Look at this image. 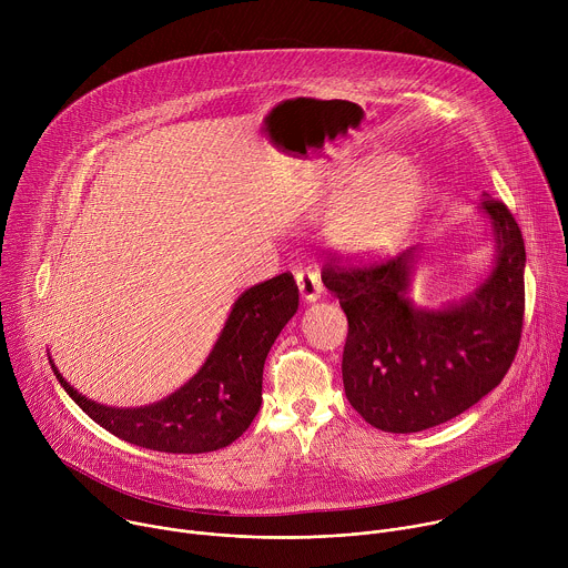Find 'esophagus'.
<instances>
[{"label": "esophagus", "instance_id": "obj_1", "mask_svg": "<svg viewBox=\"0 0 568 568\" xmlns=\"http://www.w3.org/2000/svg\"><path fill=\"white\" fill-rule=\"evenodd\" d=\"M294 278H296V285H298V292L305 301H316L323 292V283L318 278V274L312 270V267H296L294 270Z\"/></svg>", "mask_w": 568, "mask_h": 568}]
</instances>
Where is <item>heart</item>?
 Wrapping results in <instances>:
<instances>
[{
	"instance_id": "b5f03b06",
	"label": "heart",
	"mask_w": 568,
	"mask_h": 568,
	"mask_svg": "<svg viewBox=\"0 0 568 568\" xmlns=\"http://www.w3.org/2000/svg\"><path fill=\"white\" fill-rule=\"evenodd\" d=\"M386 166V161L375 169ZM423 197L418 173L393 161L384 175L357 200H353L333 222V240L351 252L388 250L407 233Z\"/></svg>"
}]
</instances>
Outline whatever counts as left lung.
<instances>
[{"mask_svg": "<svg viewBox=\"0 0 568 568\" xmlns=\"http://www.w3.org/2000/svg\"><path fill=\"white\" fill-rule=\"evenodd\" d=\"M480 209L493 220L499 258L460 305L434 312L407 298L412 250L371 263L331 254L321 270L348 316L346 397L382 432L414 434L460 416L515 362L526 310L524 237L501 200L485 197Z\"/></svg>", "mask_w": 568, "mask_h": 568, "instance_id": "1", "label": "left lung"}]
</instances>
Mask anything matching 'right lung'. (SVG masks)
I'll return each mask as SVG.
<instances>
[{
    "mask_svg": "<svg viewBox=\"0 0 568 568\" xmlns=\"http://www.w3.org/2000/svg\"><path fill=\"white\" fill-rule=\"evenodd\" d=\"M296 307L298 287L290 272L250 287L235 301L197 375L141 409L103 407L73 390L53 364L51 368L78 407L121 440L169 454L215 452L242 436L256 418L267 353Z\"/></svg>",
    "mask_w": 568,
    "mask_h": 568,
    "instance_id": "1",
    "label": "right lung"
}]
</instances>
